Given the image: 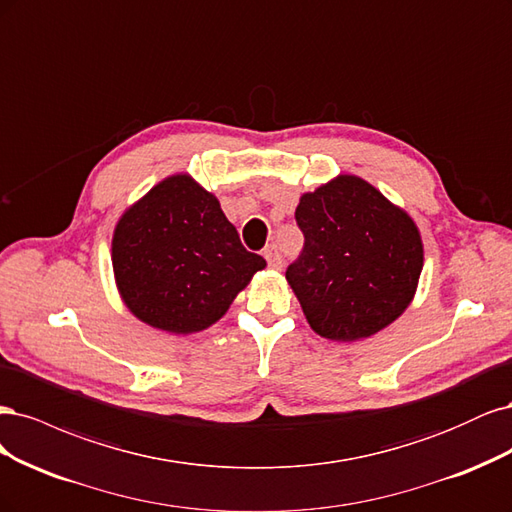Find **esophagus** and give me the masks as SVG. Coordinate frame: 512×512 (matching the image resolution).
<instances>
[{
    "label": "esophagus",
    "mask_w": 512,
    "mask_h": 512,
    "mask_svg": "<svg viewBox=\"0 0 512 512\" xmlns=\"http://www.w3.org/2000/svg\"><path fill=\"white\" fill-rule=\"evenodd\" d=\"M263 257H266L268 266H272V268H283V255H280L276 244H270L268 249L263 251Z\"/></svg>",
    "instance_id": "1"
}]
</instances>
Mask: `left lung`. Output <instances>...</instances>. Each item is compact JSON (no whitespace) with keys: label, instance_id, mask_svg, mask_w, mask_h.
Returning a JSON list of instances; mask_svg holds the SVG:
<instances>
[{"label":"left lung","instance_id":"1","mask_svg":"<svg viewBox=\"0 0 512 512\" xmlns=\"http://www.w3.org/2000/svg\"><path fill=\"white\" fill-rule=\"evenodd\" d=\"M302 253L287 268L310 327L351 342L398 319L417 289L423 244L406 212L366 180L338 176L302 195Z\"/></svg>","mask_w":512,"mask_h":512}]
</instances>
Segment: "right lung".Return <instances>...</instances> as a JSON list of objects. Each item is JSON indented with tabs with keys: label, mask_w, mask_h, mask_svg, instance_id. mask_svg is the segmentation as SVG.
Wrapping results in <instances>:
<instances>
[{
	"label": "right lung",
	"mask_w": 512,
	"mask_h": 512,
	"mask_svg": "<svg viewBox=\"0 0 512 512\" xmlns=\"http://www.w3.org/2000/svg\"><path fill=\"white\" fill-rule=\"evenodd\" d=\"M112 268L138 319L191 334L219 321L266 259L244 249L217 197L180 174L123 214L112 238Z\"/></svg>",
	"instance_id": "add662e5"
}]
</instances>
